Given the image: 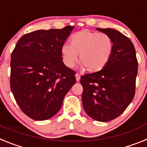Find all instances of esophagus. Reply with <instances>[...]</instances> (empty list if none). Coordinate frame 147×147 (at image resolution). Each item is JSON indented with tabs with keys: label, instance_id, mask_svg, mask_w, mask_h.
Instances as JSON below:
<instances>
[{
	"label": "esophagus",
	"instance_id": "1",
	"mask_svg": "<svg viewBox=\"0 0 147 147\" xmlns=\"http://www.w3.org/2000/svg\"><path fill=\"white\" fill-rule=\"evenodd\" d=\"M75 76H76V81H77V82L80 81V75L78 73H76V75H75Z\"/></svg>",
	"mask_w": 147,
	"mask_h": 147
}]
</instances>
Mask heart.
I'll list each match as a JSON object with an SVG mask.
<instances>
[{
  "label": "heart",
  "instance_id": "obj_1",
  "mask_svg": "<svg viewBox=\"0 0 147 147\" xmlns=\"http://www.w3.org/2000/svg\"><path fill=\"white\" fill-rule=\"evenodd\" d=\"M113 49V40L109 35L84 29L73 35L71 44L62 45L61 54L67 67H74L79 55L82 68L90 73H96L107 65Z\"/></svg>",
  "mask_w": 147,
  "mask_h": 147
}]
</instances>
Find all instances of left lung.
<instances>
[{
  "mask_svg": "<svg viewBox=\"0 0 147 147\" xmlns=\"http://www.w3.org/2000/svg\"><path fill=\"white\" fill-rule=\"evenodd\" d=\"M113 40L112 57L102 71L81 76L82 105L90 117L109 121L119 117L136 93L138 60L132 41L113 28H96Z\"/></svg>",
  "mask_w": 147,
  "mask_h": 147,
  "instance_id": "left-lung-1",
  "label": "left lung"
}]
</instances>
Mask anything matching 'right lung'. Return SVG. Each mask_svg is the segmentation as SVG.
Returning a JSON list of instances; mask_svg holds the SVG:
<instances>
[{"label": "right lung", "mask_w": 147, "mask_h": 147, "mask_svg": "<svg viewBox=\"0 0 147 147\" xmlns=\"http://www.w3.org/2000/svg\"><path fill=\"white\" fill-rule=\"evenodd\" d=\"M74 28L26 34L11 53L10 88L19 107L31 119L53 117L76 83V73L65 65L61 54V47Z\"/></svg>", "instance_id": "add662e5"}]
</instances>
